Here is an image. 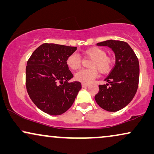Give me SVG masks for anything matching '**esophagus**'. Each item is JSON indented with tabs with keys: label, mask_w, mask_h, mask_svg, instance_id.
Returning a JSON list of instances; mask_svg holds the SVG:
<instances>
[{
	"label": "esophagus",
	"mask_w": 154,
	"mask_h": 154,
	"mask_svg": "<svg viewBox=\"0 0 154 154\" xmlns=\"http://www.w3.org/2000/svg\"><path fill=\"white\" fill-rule=\"evenodd\" d=\"M82 87H88V86H89V84L82 83Z\"/></svg>",
	"instance_id": "obj_1"
}]
</instances>
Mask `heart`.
I'll return each mask as SVG.
<instances>
[{"label": "heart", "instance_id": "obj_1", "mask_svg": "<svg viewBox=\"0 0 154 154\" xmlns=\"http://www.w3.org/2000/svg\"><path fill=\"white\" fill-rule=\"evenodd\" d=\"M85 57L91 58L89 64L90 69H82L75 75V79L77 81L82 83L89 84L92 82L97 77L98 70L102 74L109 72L114 65V60L109 56L106 55V50L99 47H92L83 52ZM67 65L73 70L78 69L81 67V57L77 53H72L68 56Z\"/></svg>", "mask_w": 154, "mask_h": 154}]
</instances>
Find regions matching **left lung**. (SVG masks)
<instances>
[{
  "label": "left lung",
  "mask_w": 154,
  "mask_h": 154,
  "mask_svg": "<svg viewBox=\"0 0 154 154\" xmlns=\"http://www.w3.org/2000/svg\"><path fill=\"white\" fill-rule=\"evenodd\" d=\"M97 45L110 48L115 54L116 63L104 79L108 83L99 85L100 90L94 99L100 107L109 112H116L129 104L137 93L139 81V60L126 42L109 40L98 42Z\"/></svg>",
  "instance_id": "obj_1"
}]
</instances>
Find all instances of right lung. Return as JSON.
Returning a JSON list of instances; mask_svg holds the SVG:
<instances>
[{
  "instance_id": "obj_1",
  "label": "right lung",
  "mask_w": 154,
  "mask_h": 154,
  "mask_svg": "<svg viewBox=\"0 0 154 154\" xmlns=\"http://www.w3.org/2000/svg\"><path fill=\"white\" fill-rule=\"evenodd\" d=\"M76 50V47L44 43L28 60L27 91L34 104L47 114L60 115L65 113L71 107L82 88L79 82H68L73 75L66 62Z\"/></svg>"
}]
</instances>
